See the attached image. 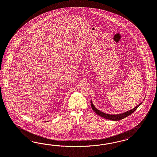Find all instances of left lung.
Returning a JSON list of instances; mask_svg holds the SVG:
<instances>
[{
  "instance_id": "8db88e82",
  "label": "left lung",
  "mask_w": 157,
  "mask_h": 157,
  "mask_svg": "<svg viewBox=\"0 0 157 157\" xmlns=\"http://www.w3.org/2000/svg\"><path fill=\"white\" fill-rule=\"evenodd\" d=\"M142 104V102H140L139 104L138 105L136 106H135L134 108L132 109L129 110L128 111H126L123 113H119V114H108L104 113L103 112H101L100 110L98 109L97 108H96L95 106L93 104L92 101L91 100V106L92 109L95 112V113L98 114V116H100L101 117L105 118L106 119H108V120H111L113 121H118L120 120L121 119H124L125 117H127V116H129L130 114H132L133 112H135L136 109L138 108V107Z\"/></svg>"
}]
</instances>
